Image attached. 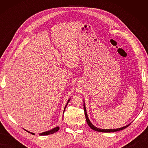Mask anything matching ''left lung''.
I'll use <instances>...</instances> for the list:
<instances>
[{"mask_svg": "<svg viewBox=\"0 0 148 148\" xmlns=\"http://www.w3.org/2000/svg\"><path fill=\"white\" fill-rule=\"evenodd\" d=\"M84 112H85V116H86V121L87 123V124L89 126V127H91V128L94 130V131H98V132H116V131H121V130L124 129L125 128H127V127L129 126L130 124L126 125V126H125L123 127H121V128H119V129H99V128H97V127H95L93 125H92L91 121H90L89 119L88 118V116H87V111H86V105H85V103L84 104Z\"/></svg>", "mask_w": 148, "mask_h": 148, "instance_id": "8db88e82", "label": "left lung"}]
</instances>
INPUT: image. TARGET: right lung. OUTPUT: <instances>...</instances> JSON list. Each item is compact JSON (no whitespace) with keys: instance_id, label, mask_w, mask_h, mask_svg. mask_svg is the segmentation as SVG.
Returning a JSON list of instances; mask_svg holds the SVG:
<instances>
[{"instance_id":"obj_1","label":"right lung","mask_w":148,"mask_h":148,"mask_svg":"<svg viewBox=\"0 0 148 148\" xmlns=\"http://www.w3.org/2000/svg\"><path fill=\"white\" fill-rule=\"evenodd\" d=\"M70 100H71V99H69L68 102H67V104H66V106H65V107H64V110H65V108H66V106H67V104H68V102L70 101ZM59 127H56V128H54V129H53L50 130V131H46V132H42V133H40V136H44V135H48V134H53V133H55V132H56L58 131H59ZM25 131H26V130H25ZM27 132H29V131H27ZM31 134H34V133H32V132H31Z\"/></svg>"}]
</instances>
